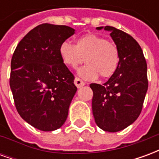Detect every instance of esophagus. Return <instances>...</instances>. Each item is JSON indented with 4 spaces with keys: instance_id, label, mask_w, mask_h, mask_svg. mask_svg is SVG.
I'll list each match as a JSON object with an SVG mask.
<instances>
[{
    "instance_id": "obj_1",
    "label": "esophagus",
    "mask_w": 159,
    "mask_h": 159,
    "mask_svg": "<svg viewBox=\"0 0 159 159\" xmlns=\"http://www.w3.org/2000/svg\"><path fill=\"white\" fill-rule=\"evenodd\" d=\"M74 83H75V85H76L78 89H80V88H82V87H83L85 85V83H84L82 79H80L79 77H76V78H75V80H74Z\"/></svg>"
}]
</instances>
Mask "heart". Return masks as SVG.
I'll use <instances>...</instances> for the list:
<instances>
[{
	"label": "heart",
	"mask_w": 159,
	"mask_h": 159,
	"mask_svg": "<svg viewBox=\"0 0 159 159\" xmlns=\"http://www.w3.org/2000/svg\"><path fill=\"white\" fill-rule=\"evenodd\" d=\"M59 55L66 66L76 68L84 61L87 65L78 74L83 78L93 80L100 76L110 78L118 68L120 54L113 42L95 34H87L76 40V45L64 42L59 47Z\"/></svg>",
	"instance_id": "b5f03b06"
}]
</instances>
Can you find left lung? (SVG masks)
I'll list each match as a JSON object with an SVG mask.
<instances>
[{
  "instance_id": "left-lung-1",
  "label": "left lung",
  "mask_w": 159,
  "mask_h": 159,
  "mask_svg": "<svg viewBox=\"0 0 159 159\" xmlns=\"http://www.w3.org/2000/svg\"><path fill=\"white\" fill-rule=\"evenodd\" d=\"M111 32L118 48L117 71L103 85L91 83L92 109L99 128L108 132L124 129L140 116L148 89L147 66L142 49L132 36L112 26L97 27Z\"/></svg>"
}]
</instances>
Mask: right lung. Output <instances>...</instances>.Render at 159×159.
<instances>
[{
  "label": "right lung",
  "instance_id": "1",
  "mask_svg": "<svg viewBox=\"0 0 159 159\" xmlns=\"http://www.w3.org/2000/svg\"><path fill=\"white\" fill-rule=\"evenodd\" d=\"M74 33L69 26L42 24L19 42L12 54L10 88L16 109L37 129H58L67 118L77 88L59 47Z\"/></svg>",
  "mask_w": 159,
  "mask_h": 159
}]
</instances>
